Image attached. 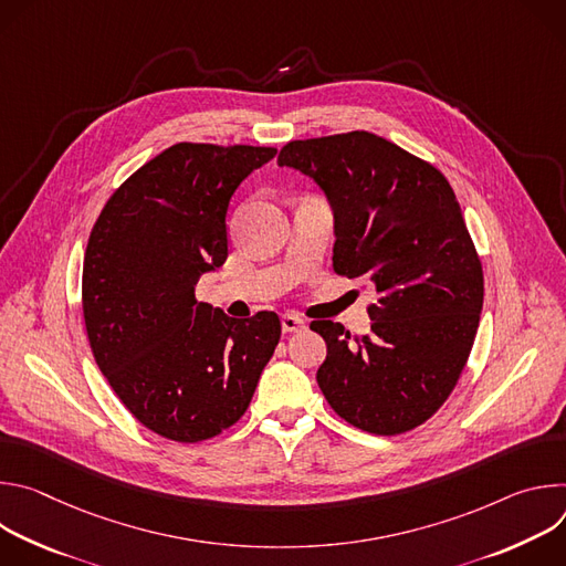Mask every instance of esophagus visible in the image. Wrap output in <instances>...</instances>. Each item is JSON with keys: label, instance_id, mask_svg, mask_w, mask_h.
<instances>
[{"label": "esophagus", "instance_id": "obj_1", "mask_svg": "<svg viewBox=\"0 0 566 566\" xmlns=\"http://www.w3.org/2000/svg\"><path fill=\"white\" fill-rule=\"evenodd\" d=\"M304 327H306V322L300 315H295V313H284L282 315V332L284 334H297Z\"/></svg>", "mask_w": 566, "mask_h": 566}]
</instances>
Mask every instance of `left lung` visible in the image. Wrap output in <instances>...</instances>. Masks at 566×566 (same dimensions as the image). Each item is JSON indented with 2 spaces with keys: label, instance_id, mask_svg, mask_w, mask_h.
<instances>
[{
  "label": "left lung",
  "instance_id": "1",
  "mask_svg": "<svg viewBox=\"0 0 566 566\" xmlns=\"http://www.w3.org/2000/svg\"><path fill=\"white\" fill-rule=\"evenodd\" d=\"M280 168L313 179L334 212V271L367 280L371 332L315 319L327 343L315 378L347 423L400 434L454 389L483 304V273L448 179L369 132L291 140Z\"/></svg>",
  "mask_w": 566,
  "mask_h": 566
}]
</instances>
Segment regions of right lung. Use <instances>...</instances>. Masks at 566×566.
<instances>
[{
  "label": "right lung",
  "mask_w": 566,
  "mask_h": 566,
  "mask_svg": "<svg viewBox=\"0 0 566 566\" xmlns=\"http://www.w3.org/2000/svg\"><path fill=\"white\" fill-rule=\"evenodd\" d=\"M275 151L177 143L112 195L92 230L83 311L94 358L166 439L197 443L237 423L280 343L273 311L241 322L195 297L228 258L230 197Z\"/></svg>",
  "instance_id": "right-lung-1"
}]
</instances>
